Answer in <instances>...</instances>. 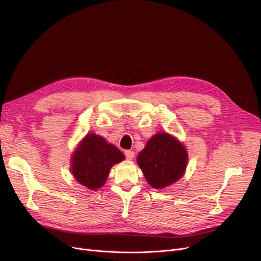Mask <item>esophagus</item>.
I'll use <instances>...</instances> for the list:
<instances>
[{"label":"esophagus","instance_id":"esophagus-1","mask_svg":"<svg viewBox=\"0 0 261 261\" xmlns=\"http://www.w3.org/2000/svg\"><path fill=\"white\" fill-rule=\"evenodd\" d=\"M125 155H126L127 160H132L134 158V152L132 151V150H126Z\"/></svg>","mask_w":261,"mask_h":261}]
</instances>
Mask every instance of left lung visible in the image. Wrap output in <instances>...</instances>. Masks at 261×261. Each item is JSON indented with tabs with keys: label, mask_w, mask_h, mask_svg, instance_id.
I'll list each match as a JSON object with an SVG mask.
<instances>
[{
	"label": "left lung",
	"mask_w": 261,
	"mask_h": 261,
	"mask_svg": "<svg viewBox=\"0 0 261 261\" xmlns=\"http://www.w3.org/2000/svg\"><path fill=\"white\" fill-rule=\"evenodd\" d=\"M138 163L148 183L160 189L181 179L187 165V151L173 136L158 133L139 153Z\"/></svg>",
	"instance_id": "left-lung-1"
}]
</instances>
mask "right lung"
Here are the masks:
<instances>
[{
    "label": "right lung",
    "instance_id": "1",
    "mask_svg": "<svg viewBox=\"0 0 261 261\" xmlns=\"http://www.w3.org/2000/svg\"><path fill=\"white\" fill-rule=\"evenodd\" d=\"M123 159L125 155L114 145L92 133L76 149L72 159V173L81 185L98 189L105 184L111 167Z\"/></svg>",
    "mask_w": 261,
    "mask_h": 261
}]
</instances>
